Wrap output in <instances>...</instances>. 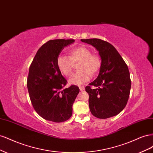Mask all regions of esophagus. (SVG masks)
Masks as SVG:
<instances>
[{
	"instance_id": "1",
	"label": "esophagus",
	"mask_w": 153,
	"mask_h": 153,
	"mask_svg": "<svg viewBox=\"0 0 153 153\" xmlns=\"http://www.w3.org/2000/svg\"><path fill=\"white\" fill-rule=\"evenodd\" d=\"M79 89L81 91H82L85 90V87L84 86H79Z\"/></svg>"
}]
</instances>
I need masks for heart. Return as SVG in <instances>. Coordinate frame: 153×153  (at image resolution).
<instances>
[{
  "label": "heart",
  "instance_id": "1",
  "mask_svg": "<svg viewBox=\"0 0 153 153\" xmlns=\"http://www.w3.org/2000/svg\"><path fill=\"white\" fill-rule=\"evenodd\" d=\"M79 62L78 71L73 73L69 79L70 84L81 85L89 81L92 75L98 73L101 66V60L98 55L92 53L88 47L82 46L72 49L69 57L59 55L56 60L57 66L62 75L68 76L71 73L74 63Z\"/></svg>",
  "mask_w": 153,
  "mask_h": 153
}]
</instances>
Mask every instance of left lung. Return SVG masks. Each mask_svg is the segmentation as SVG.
I'll return each mask as SVG.
<instances>
[{
    "mask_svg": "<svg viewBox=\"0 0 153 153\" xmlns=\"http://www.w3.org/2000/svg\"><path fill=\"white\" fill-rule=\"evenodd\" d=\"M81 41L95 47L101 59L98 77L85 87L91 112L99 119L115 116L125 108L129 96L131 79L128 66L114 46L106 41L96 38Z\"/></svg>",
    "mask_w": 153,
    "mask_h": 153,
    "instance_id": "left-lung-1",
    "label": "left lung"
}]
</instances>
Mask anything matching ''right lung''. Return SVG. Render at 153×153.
<instances>
[{
	"label": "right lung",
	"instance_id": "obj_1",
	"mask_svg": "<svg viewBox=\"0 0 153 153\" xmlns=\"http://www.w3.org/2000/svg\"><path fill=\"white\" fill-rule=\"evenodd\" d=\"M74 39H53L41 46L29 68L27 88L32 106L41 117L55 123L71 117L73 104L79 88L71 85L62 90L67 80L56 64L57 57Z\"/></svg>",
	"mask_w": 153,
	"mask_h": 153
}]
</instances>
